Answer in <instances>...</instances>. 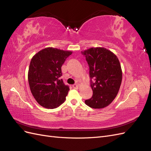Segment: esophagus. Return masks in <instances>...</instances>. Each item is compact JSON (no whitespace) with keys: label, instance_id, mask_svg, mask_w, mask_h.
<instances>
[{"label":"esophagus","instance_id":"esophagus-1","mask_svg":"<svg viewBox=\"0 0 151 151\" xmlns=\"http://www.w3.org/2000/svg\"><path fill=\"white\" fill-rule=\"evenodd\" d=\"M72 88H74V89H77L79 88V86H78V85H77V84H74L72 86Z\"/></svg>","mask_w":151,"mask_h":151}]
</instances>
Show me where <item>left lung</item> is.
Listing matches in <instances>:
<instances>
[{"label":"left lung","instance_id":"1","mask_svg":"<svg viewBox=\"0 0 151 151\" xmlns=\"http://www.w3.org/2000/svg\"><path fill=\"white\" fill-rule=\"evenodd\" d=\"M89 67L91 87L93 94L85 101L86 104L94 109L108 106L119 91L122 70L116 55L103 47H93L82 51Z\"/></svg>","mask_w":151,"mask_h":151}]
</instances>
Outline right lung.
<instances>
[{
	"mask_svg": "<svg viewBox=\"0 0 151 151\" xmlns=\"http://www.w3.org/2000/svg\"><path fill=\"white\" fill-rule=\"evenodd\" d=\"M72 53L71 51L48 47L31 58L28 83L32 94L42 106L53 109L65 101L69 88L60 79L61 67Z\"/></svg>",
	"mask_w": 151,
	"mask_h": 151,
	"instance_id": "1",
	"label": "right lung"
}]
</instances>
